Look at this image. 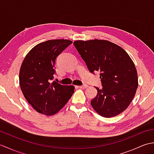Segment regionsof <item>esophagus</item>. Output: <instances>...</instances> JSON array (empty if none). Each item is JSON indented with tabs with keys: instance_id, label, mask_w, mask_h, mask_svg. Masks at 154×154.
<instances>
[{
	"instance_id": "1",
	"label": "esophagus",
	"mask_w": 154,
	"mask_h": 154,
	"mask_svg": "<svg viewBox=\"0 0 154 154\" xmlns=\"http://www.w3.org/2000/svg\"><path fill=\"white\" fill-rule=\"evenodd\" d=\"M78 87L81 88V89H86V88H87V87H88V86L87 85H83L79 86Z\"/></svg>"
}]
</instances>
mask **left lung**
Segmentation results:
<instances>
[{"mask_svg":"<svg viewBox=\"0 0 154 154\" xmlns=\"http://www.w3.org/2000/svg\"><path fill=\"white\" fill-rule=\"evenodd\" d=\"M75 47L91 73L100 72L103 88L91 106L100 116H115L125 110L138 86V74L132 59L119 45L107 40H77Z\"/></svg>","mask_w":154,"mask_h":154,"instance_id":"left-lung-1","label":"left lung"}]
</instances>
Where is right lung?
I'll list each match as a JSON object with an SVG mask.
<instances>
[{"label": "right lung", "mask_w": 154, "mask_h": 154, "mask_svg": "<svg viewBox=\"0 0 154 154\" xmlns=\"http://www.w3.org/2000/svg\"><path fill=\"white\" fill-rule=\"evenodd\" d=\"M72 43L63 39L42 42L32 48L22 62L20 86L28 103L39 113L47 116L56 114L74 93V86L51 81L55 73V60Z\"/></svg>", "instance_id": "1"}]
</instances>
